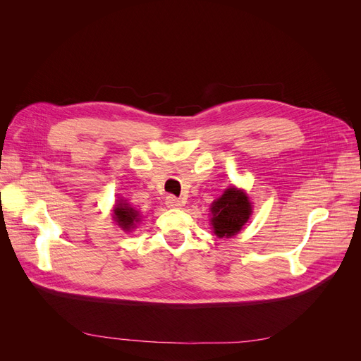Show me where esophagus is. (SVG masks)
Wrapping results in <instances>:
<instances>
[{"label":"esophagus","instance_id":"1","mask_svg":"<svg viewBox=\"0 0 361 361\" xmlns=\"http://www.w3.org/2000/svg\"><path fill=\"white\" fill-rule=\"evenodd\" d=\"M165 204H166V207L177 209V207H180V206L183 204V202H181L178 197H176V196L170 195V196H166V199H165Z\"/></svg>","mask_w":361,"mask_h":361}]
</instances>
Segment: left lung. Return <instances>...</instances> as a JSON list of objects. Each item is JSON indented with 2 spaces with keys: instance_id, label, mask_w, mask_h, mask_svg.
I'll return each mask as SVG.
<instances>
[{
  "instance_id": "1",
  "label": "left lung",
  "mask_w": 361,
  "mask_h": 361,
  "mask_svg": "<svg viewBox=\"0 0 361 361\" xmlns=\"http://www.w3.org/2000/svg\"><path fill=\"white\" fill-rule=\"evenodd\" d=\"M212 226L219 238H231L241 231L251 214V203L244 191L228 188L212 204Z\"/></svg>"
}]
</instances>
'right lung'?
Returning <instances> with one entry per match:
<instances>
[{"mask_svg": "<svg viewBox=\"0 0 361 361\" xmlns=\"http://www.w3.org/2000/svg\"><path fill=\"white\" fill-rule=\"evenodd\" d=\"M137 216L139 213L135 209L129 207V204L126 203H118L114 207V219L120 225V228H123L125 231H129L135 225V222L139 221Z\"/></svg>", "mask_w": 361, "mask_h": 361, "instance_id": "obj_1", "label": "right lung"}]
</instances>
